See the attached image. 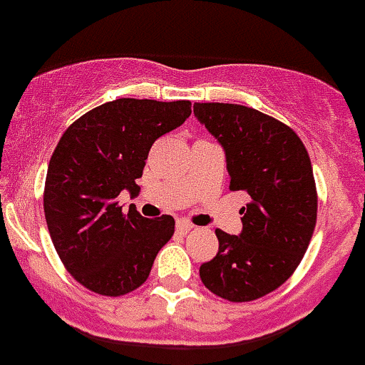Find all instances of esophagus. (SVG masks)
I'll list each match as a JSON object with an SVG mask.
<instances>
[{
	"instance_id": "1",
	"label": "esophagus",
	"mask_w": 365,
	"mask_h": 365,
	"mask_svg": "<svg viewBox=\"0 0 365 365\" xmlns=\"http://www.w3.org/2000/svg\"><path fill=\"white\" fill-rule=\"evenodd\" d=\"M177 230H179L180 233H188L194 230V226H192L188 220H177Z\"/></svg>"
}]
</instances>
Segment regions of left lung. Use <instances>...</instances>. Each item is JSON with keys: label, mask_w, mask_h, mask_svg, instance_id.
Instances as JSON below:
<instances>
[{"label": "left lung", "mask_w": 365, "mask_h": 365, "mask_svg": "<svg viewBox=\"0 0 365 365\" xmlns=\"http://www.w3.org/2000/svg\"><path fill=\"white\" fill-rule=\"evenodd\" d=\"M194 115L226 154L230 190L245 192L239 235L217 230L218 252L200 277L228 302H252L292 275L313 237L317 186L292 128L245 105L194 103Z\"/></svg>", "instance_id": "8db88e82"}]
</instances>
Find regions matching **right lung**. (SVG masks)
I'll list each match as a JSON object with an SVG mask.
<instances>
[{"instance_id":"right-lung-1","label":"right lung","mask_w":365,"mask_h":365,"mask_svg":"<svg viewBox=\"0 0 365 365\" xmlns=\"http://www.w3.org/2000/svg\"><path fill=\"white\" fill-rule=\"evenodd\" d=\"M190 101L120 100L88 110L54 148L45 182V218L66 269L101 296H122L147 281L158 250L175 232L169 215L128 212L118 194L141 190L153 143L190 116Z\"/></svg>"}]
</instances>
